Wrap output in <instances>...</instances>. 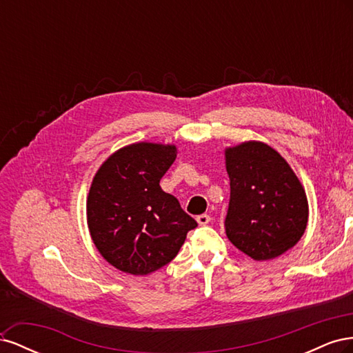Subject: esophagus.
<instances>
[{
    "instance_id": "34e87169",
    "label": "esophagus",
    "mask_w": 353,
    "mask_h": 353,
    "mask_svg": "<svg viewBox=\"0 0 353 353\" xmlns=\"http://www.w3.org/2000/svg\"><path fill=\"white\" fill-rule=\"evenodd\" d=\"M196 221H197L199 225H208V223L210 222V216L206 215V213H203V215H199L196 218Z\"/></svg>"
}]
</instances>
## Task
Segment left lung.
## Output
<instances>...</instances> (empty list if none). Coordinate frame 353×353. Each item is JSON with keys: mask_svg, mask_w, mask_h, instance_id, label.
Here are the masks:
<instances>
[{"mask_svg": "<svg viewBox=\"0 0 353 353\" xmlns=\"http://www.w3.org/2000/svg\"><path fill=\"white\" fill-rule=\"evenodd\" d=\"M228 240L253 261H270L302 239L309 206L305 188L285 159L262 141L225 148Z\"/></svg>", "mask_w": 353, "mask_h": 353, "instance_id": "8db88e82", "label": "left lung"}]
</instances>
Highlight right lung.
Segmentation results:
<instances>
[{
    "label": "right lung",
    "instance_id": "1",
    "mask_svg": "<svg viewBox=\"0 0 353 353\" xmlns=\"http://www.w3.org/2000/svg\"><path fill=\"white\" fill-rule=\"evenodd\" d=\"M176 145L134 143L112 153L94 175L87 197L90 236L116 270L147 275L172 261L197 222L159 183Z\"/></svg>",
    "mask_w": 353,
    "mask_h": 353
}]
</instances>
